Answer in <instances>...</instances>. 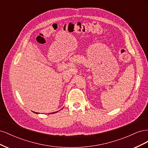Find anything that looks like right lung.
Listing matches in <instances>:
<instances>
[{
	"label": "right lung",
	"mask_w": 148,
	"mask_h": 148,
	"mask_svg": "<svg viewBox=\"0 0 148 148\" xmlns=\"http://www.w3.org/2000/svg\"><path fill=\"white\" fill-rule=\"evenodd\" d=\"M58 112V111H57V112ZM35 113H36V114H38V113H37V112H35ZM53 113H55V112H53ZM53 113H52V114H53Z\"/></svg>",
	"instance_id": "add662e5"
}]
</instances>
